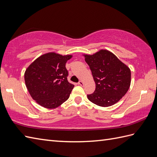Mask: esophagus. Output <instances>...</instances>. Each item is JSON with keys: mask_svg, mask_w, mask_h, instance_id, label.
Here are the masks:
<instances>
[{"mask_svg": "<svg viewBox=\"0 0 157 157\" xmlns=\"http://www.w3.org/2000/svg\"><path fill=\"white\" fill-rule=\"evenodd\" d=\"M78 85L82 86H84V82H83L82 81H79V82H78Z\"/></svg>", "mask_w": 157, "mask_h": 157, "instance_id": "esophagus-1", "label": "esophagus"}]
</instances>
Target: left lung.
Segmentation results:
<instances>
[{
	"mask_svg": "<svg viewBox=\"0 0 157 157\" xmlns=\"http://www.w3.org/2000/svg\"><path fill=\"white\" fill-rule=\"evenodd\" d=\"M83 56L96 84L94 92L87 95L88 99L102 107L116 104L131 85L129 67L108 50L101 49L93 55Z\"/></svg>",
	"mask_w": 157,
	"mask_h": 157,
	"instance_id": "8db88e82",
	"label": "left lung"
}]
</instances>
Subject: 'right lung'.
<instances>
[{
    "mask_svg": "<svg viewBox=\"0 0 157 157\" xmlns=\"http://www.w3.org/2000/svg\"><path fill=\"white\" fill-rule=\"evenodd\" d=\"M71 55L51 52L40 56L26 68L25 85L30 96L46 109H55L69 98L74 85L67 81L66 63Z\"/></svg>",
    "mask_w": 157,
    "mask_h": 157,
    "instance_id": "right-lung-1",
    "label": "right lung"
}]
</instances>
